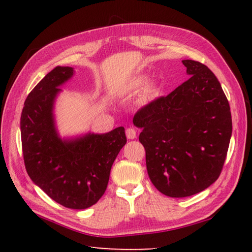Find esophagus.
<instances>
[{"label":"esophagus","instance_id":"34e87169","mask_svg":"<svg viewBox=\"0 0 252 252\" xmlns=\"http://www.w3.org/2000/svg\"><path fill=\"white\" fill-rule=\"evenodd\" d=\"M126 134L127 138L133 140V138L136 137V130L134 129V127H127V129L126 130Z\"/></svg>","mask_w":252,"mask_h":252}]
</instances>
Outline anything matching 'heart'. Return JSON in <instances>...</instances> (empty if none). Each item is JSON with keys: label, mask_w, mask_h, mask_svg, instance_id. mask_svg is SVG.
Here are the masks:
<instances>
[{"label": "heart", "mask_w": 252, "mask_h": 252, "mask_svg": "<svg viewBox=\"0 0 252 252\" xmlns=\"http://www.w3.org/2000/svg\"><path fill=\"white\" fill-rule=\"evenodd\" d=\"M144 84V79L143 78H137L134 82H133V87L134 88H138V87H142ZM149 92H152V91H149Z\"/></svg>", "instance_id": "heart-1"}]
</instances>
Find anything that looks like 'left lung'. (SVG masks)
Wrapping results in <instances>:
<instances>
[{
  "label": "left lung",
  "mask_w": 252,
  "mask_h": 252,
  "mask_svg": "<svg viewBox=\"0 0 252 252\" xmlns=\"http://www.w3.org/2000/svg\"><path fill=\"white\" fill-rule=\"evenodd\" d=\"M189 79L137 110L133 123L152 183L169 197H189L218 180L232 135L229 104L203 63L185 60Z\"/></svg>",
  "instance_id": "1"
}]
</instances>
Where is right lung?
<instances>
[{
  "label": "right lung",
  "mask_w": 252,
  "mask_h": 252,
  "mask_svg": "<svg viewBox=\"0 0 252 252\" xmlns=\"http://www.w3.org/2000/svg\"><path fill=\"white\" fill-rule=\"evenodd\" d=\"M73 74L57 66L27 96L20 118L21 146L27 173L45 194L70 209H87L104 195L110 170L126 145L125 127L74 140L58 137L53 105L61 84Z\"/></svg>",
  "instance_id": "obj_1"
}]
</instances>
